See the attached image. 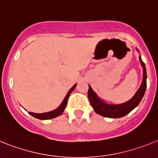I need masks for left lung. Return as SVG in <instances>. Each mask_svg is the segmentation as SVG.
<instances>
[{
  "label": "left lung",
  "instance_id": "8db88e82",
  "mask_svg": "<svg viewBox=\"0 0 158 158\" xmlns=\"http://www.w3.org/2000/svg\"><path fill=\"white\" fill-rule=\"evenodd\" d=\"M137 51H139L136 48ZM141 65L143 69V78L140 87L138 91L135 93L134 96L127 101L122 103V104H110L107 103L103 99L100 98L96 93L93 90L92 87L89 85V91H88V96L92 107H93L95 112L102 115V116L107 117V118H121L124 115H127L133 109H135L137 106L139 105L142 97L144 96L145 92L146 89V69L145 63L142 62V58L139 56Z\"/></svg>",
  "mask_w": 158,
  "mask_h": 158
}]
</instances>
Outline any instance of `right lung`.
<instances>
[{
  "mask_svg": "<svg viewBox=\"0 0 158 158\" xmlns=\"http://www.w3.org/2000/svg\"><path fill=\"white\" fill-rule=\"evenodd\" d=\"M77 84H75L70 89H69L68 93H67L66 96L64 98V100H62V102L61 103L59 106L57 107L56 109L53 110L51 111H47V112H43V113H35V112H29L30 115H31L32 116L35 117L36 118H39V119H43V120H47V119H51V118H56V117L59 116L63 113L64 110H65V107H66L67 101H68V98H69V95L71 94L73 90H74L75 87H76Z\"/></svg>",
  "mask_w": 158,
  "mask_h": 158,
  "instance_id": "obj_1",
  "label": "right lung"
}]
</instances>
